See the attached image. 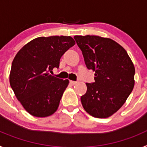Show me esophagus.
<instances>
[{"instance_id": "esophagus-1", "label": "esophagus", "mask_w": 147, "mask_h": 147, "mask_svg": "<svg viewBox=\"0 0 147 147\" xmlns=\"http://www.w3.org/2000/svg\"><path fill=\"white\" fill-rule=\"evenodd\" d=\"M70 83H71V85H76V83H77V82H76V81H70Z\"/></svg>"}]
</instances>
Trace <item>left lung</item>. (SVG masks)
Masks as SVG:
<instances>
[{"label": "left lung", "instance_id": "left-lung-1", "mask_svg": "<svg viewBox=\"0 0 147 147\" xmlns=\"http://www.w3.org/2000/svg\"><path fill=\"white\" fill-rule=\"evenodd\" d=\"M94 82L86 83L82 106L93 117L107 118L117 112L134 88L135 67L124 48L98 36H74Z\"/></svg>", "mask_w": 147, "mask_h": 147}]
</instances>
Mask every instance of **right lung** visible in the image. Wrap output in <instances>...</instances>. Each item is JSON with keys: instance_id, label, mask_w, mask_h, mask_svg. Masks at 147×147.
<instances>
[{"instance_id": "add662e5", "label": "right lung", "mask_w": 147, "mask_h": 147, "mask_svg": "<svg viewBox=\"0 0 147 147\" xmlns=\"http://www.w3.org/2000/svg\"><path fill=\"white\" fill-rule=\"evenodd\" d=\"M75 41L70 36L40 37L25 45L11 64L9 82L18 101L36 117L52 115L69 81L52 76L54 67Z\"/></svg>"}]
</instances>
